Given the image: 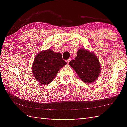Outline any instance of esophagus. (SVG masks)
Masks as SVG:
<instances>
[{
	"label": "esophagus",
	"instance_id": "1",
	"mask_svg": "<svg viewBox=\"0 0 127 127\" xmlns=\"http://www.w3.org/2000/svg\"><path fill=\"white\" fill-rule=\"evenodd\" d=\"M71 59L70 58V59H68V60H67V61H67V63L68 64H69V62H70V61H71Z\"/></svg>",
	"mask_w": 127,
	"mask_h": 127
}]
</instances>
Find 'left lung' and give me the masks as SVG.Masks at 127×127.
Returning <instances> with one entry per match:
<instances>
[{
	"label": "left lung",
	"mask_w": 127,
	"mask_h": 127,
	"mask_svg": "<svg viewBox=\"0 0 127 127\" xmlns=\"http://www.w3.org/2000/svg\"><path fill=\"white\" fill-rule=\"evenodd\" d=\"M69 65L82 81L87 84L94 82L101 72V65L96 56L93 52L79 49L77 57L70 61Z\"/></svg>",
	"instance_id": "obj_1"
}]
</instances>
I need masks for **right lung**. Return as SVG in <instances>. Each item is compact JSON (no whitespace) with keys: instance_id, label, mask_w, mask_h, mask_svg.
Returning <instances> with one entry per match:
<instances>
[{"instance_id":"right-lung-1","label":"right lung","mask_w":127,"mask_h":127,"mask_svg":"<svg viewBox=\"0 0 127 127\" xmlns=\"http://www.w3.org/2000/svg\"><path fill=\"white\" fill-rule=\"evenodd\" d=\"M66 64L60 53L55 52L51 49L42 51L34 59L33 74L41 85H48L54 79L60 69Z\"/></svg>"}]
</instances>
